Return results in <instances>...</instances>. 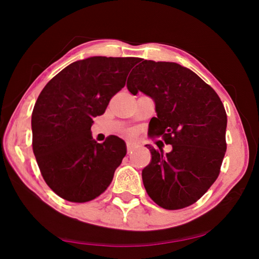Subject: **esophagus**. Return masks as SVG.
I'll return each instance as SVG.
<instances>
[{"label": "esophagus", "mask_w": 259, "mask_h": 259, "mask_svg": "<svg viewBox=\"0 0 259 259\" xmlns=\"http://www.w3.org/2000/svg\"><path fill=\"white\" fill-rule=\"evenodd\" d=\"M134 150V143L133 142H126V151H128V154L129 153L133 152Z\"/></svg>", "instance_id": "34e87169"}]
</instances>
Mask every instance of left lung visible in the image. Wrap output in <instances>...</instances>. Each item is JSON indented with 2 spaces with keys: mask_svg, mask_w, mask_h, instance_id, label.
Returning a JSON list of instances; mask_svg holds the SVG:
<instances>
[{
  "mask_svg": "<svg viewBox=\"0 0 259 259\" xmlns=\"http://www.w3.org/2000/svg\"><path fill=\"white\" fill-rule=\"evenodd\" d=\"M126 88L153 98L156 117L148 134L172 146L163 154L151 145L142 177L150 198L177 210L195 203L216 181L226 152L227 116L221 98L194 72L176 63L139 59Z\"/></svg>",
  "mask_w": 259,
  "mask_h": 259,
  "instance_id": "left-lung-1",
  "label": "left lung"
}]
</instances>
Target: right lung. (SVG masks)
Instances as JSON below:
<instances>
[{"label":"right lung","instance_id":"1","mask_svg":"<svg viewBox=\"0 0 259 259\" xmlns=\"http://www.w3.org/2000/svg\"><path fill=\"white\" fill-rule=\"evenodd\" d=\"M138 61L100 56L77 60L41 91L32 113L33 152L43 179L60 198L88 202L111 184L126 154L125 143L109 136L99 144L91 125Z\"/></svg>","mask_w":259,"mask_h":259}]
</instances>
